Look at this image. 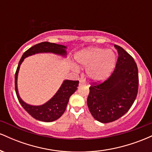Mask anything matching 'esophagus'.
<instances>
[{"label": "esophagus", "mask_w": 152, "mask_h": 152, "mask_svg": "<svg viewBox=\"0 0 152 152\" xmlns=\"http://www.w3.org/2000/svg\"><path fill=\"white\" fill-rule=\"evenodd\" d=\"M83 85H85V83H83L82 81H80V82H79V86H83Z\"/></svg>", "instance_id": "34e87169"}]
</instances>
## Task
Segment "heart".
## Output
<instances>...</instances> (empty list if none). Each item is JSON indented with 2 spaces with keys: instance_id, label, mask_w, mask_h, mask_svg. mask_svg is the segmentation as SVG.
Wrapping results in <instances>:
<instances>
[{
  "instance_id": "obj_1",
  "label": "heart",
  "mask_w": 152,
  "mask_h": 152,
  "mask_svg": "<svg viewBox=\"0 0 152 152\" xmlns=\"http://www.w3.org/2000/svg\"><path fill=\"white\" fill-rule=\"evenodd\" d=\"M117 56L113 50L100 47H91L76 55L78 64L86 68V75L92 81L106 80L114 71Z\"/></svg>"
}]
</instances>
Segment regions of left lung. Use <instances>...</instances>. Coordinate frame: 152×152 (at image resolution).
<instances>
[{"mask_svg":"<svg viewBox=\"0 0 152 152\" xmlns=\"http://www.w3.org/2000/svg\"><path fill=\"white\" fill-rule=\"evenodd\" d=\"M118 57L114 72L99 84L90 86L87 105L96 120L109 123L124 116L137 98L139 75L137 64L123 48L114 45Z\"/></svg>","mask_w":152,"mask_h":152,"instance_id":"1","label":"left lung"}]
</instances>
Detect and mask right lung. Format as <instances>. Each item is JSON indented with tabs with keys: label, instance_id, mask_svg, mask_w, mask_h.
<instances>
[{
	"label": "right lung",
	"instance_id": "right-lung-1",
	"mask_svg": "<svg viewBox=\"0 0 152 152\" xmlns=\"http://www.w3.org/2000/svg\"><path fill=\"white\" fill-rule=\"evenodd\" d=\"M67 47L63 45L50 42H42L38 43L27 50L22 56L20 61L18 63V68L15 74V89L17 97L23 107V109L31 115L38 121L44 122H51L56 121L62 116L65 111L66 106L69 103V98L76 91L78 86V81H71V80H64L59 89L57 91L55 95L50 100L45 104L40 106H34L26 104L22 100L18 94V71L20 66L26 57L34 55L36 53H51L56 55L66 57L67 55L66 52Z\"/></svg>",
	"mask_w": 152,
	"mask_h": 152
}]
</instances>
